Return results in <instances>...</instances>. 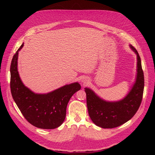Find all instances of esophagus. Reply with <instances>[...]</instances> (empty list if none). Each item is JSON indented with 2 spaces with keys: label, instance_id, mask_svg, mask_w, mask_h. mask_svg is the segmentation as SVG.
<instances>
[{
  "label": "esophagus",
  "instance_id": "obj_1",
  "mask_svg": "<svg viewBox=\"0 0 155 155\" xmlns=\"http://www.w3.org/2000/svg\"><path fill=\"white\" fill-rule=\"evenodd\" d=\"M84 83H85V82H84Z\"/></svg>",
  "mask_w": 155,
  "mask_h": 155
}]
</instances>
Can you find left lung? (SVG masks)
Here are the masks:
<instances>
[{"label":"left lung","instance_id":"8db88e82","mask_svg":"<svg viewBox=\"0 0 155 155\" xmlns=\"http://www.w3.org/2000/svg\"><path fill=\"white\" fill-rule=\"evenodd\" d=\"M130 47L137 54V74L135 84L123 99L118 102H107L99 97L90 88H84L88 114L97 126L107 129L120 126L133 117L140 105L144 88L143 72L137 51L132 45Z\"/></svg>","mask_w":155,"mask_h":155}]
</instances>
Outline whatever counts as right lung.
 Instances as JSON below:
<instances>
[{"instance_id": "right-lung-1", "label": "right lung", "mask_w": 155, "mask_h": 155, "mask_svg": "<svg viewBox=\"0 0 155 155\" xmlns=\"http://www.w3.org/2000/svg\"><path fill=\"white\" fill-rule=\"evenodd\" d=\"M14 54L10 65V89L13 100L26 120L33 126L45 129L60 126L66 115L68 102L74 93L80 90L78 83L65 85L45 94H35L21 81L18 72V51Z\"/></svg>"}]
</instances>
